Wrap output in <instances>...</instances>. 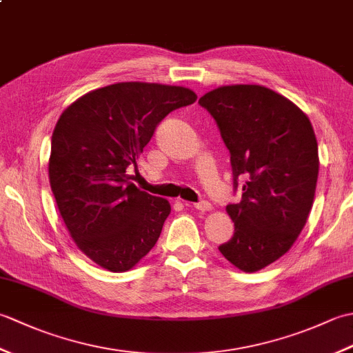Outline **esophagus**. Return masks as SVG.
Returning <instances> with one entry per match:
<instances>
[{
  "mask_svg": "<svg viewBox=\"0 0 353 353\" xmlns=\"http://www.w3.org/2000/svg\"><path fill=\"white\" fill-rule=\"evenodd\" d=\"M192 206L199 209V211H209V209H211V203H209L208 200H200V201H197V203H194Z\"/></svg>",
  "mask_w": 353,
  "mask_h": 353,
  "instance_id": "34e87169",
  "label": "esophagus"
}]
</instances>
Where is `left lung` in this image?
Here are the masks:
<instances>
[{
	"instance_id": "left-lung-1",
	"label": "left lung",
	"mask_w": 353,
	"mask_h": 353,
	"mask_svg": "<svg viewBox=\"0 0 353 353\" xmlns=\"http://www.w3.org/2000/svg\"><path fill=\"white\" fill-rule=\"evenodd\" d=\"M230 153L239 203L228 205L235 232L219 247L253 273L287 253L308 220L319 176V147L308 117L259 85L221 86L199 100Z\"/></svg>"
}]
</instances>
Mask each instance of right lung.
I'll list each match as a JSON object with an SVG mask.
<instances>
[{
    "label": "right lung",
    "mask_w": 353,
    "mask_h": 353,
    "mask_svg": "<svg viewBox=\"0 0 353 353\" xmlns=\"http://www.w3.org/2000/svg\"><path fill=\"white\" fill-rule=\"evenodd\" d=\"M196 100L186 88L125 81L83 95L59 118L51 191L72 239L95 264L125 272L154 247L171 206L138 190L127 170L162 119Z\"/></svg>",
    "instance_id": "right-lung-1"
}]
</instances>
